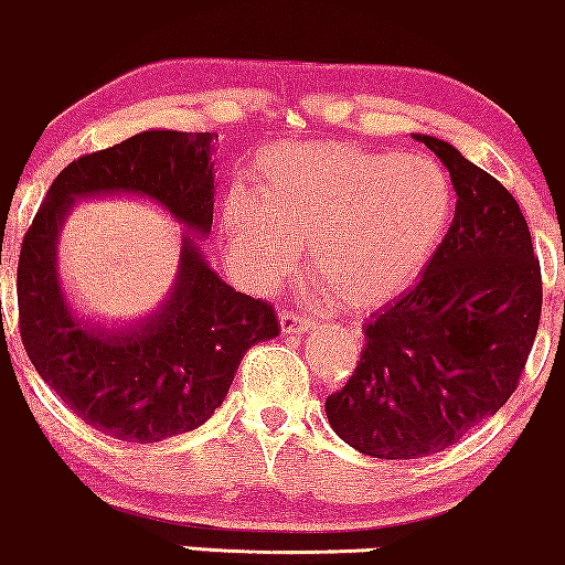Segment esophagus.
Masks as SVG:
<instances>
[{"label":"esophagus","mask_w":565,"mask_h":565,"mask_svg":"<svg viewBox=\"0 0 565 565\" xmlns=\"http://www.w3.org/2000/svg\"><path fill=\"white\" fill-rule=\"evenodd\" d=\"M280 328H282V333H307V331H312L315 322H312V317H303V315H296V312H288V309H282Z\"/></svg>","instance_id":"1"}]
</instances>
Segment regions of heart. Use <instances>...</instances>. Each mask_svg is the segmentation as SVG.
Instances as JSON below:
<instances>
[{"mask_svg": "<svg viewBox=\"0 0 565 565\" xmlns=\"http://www.w3.org/2000/svg\"><path fill=\"white\" fill-rule=\"evenodd\" d=\"M454 183L429 157L320 141L269 149L253 192L221 211L232 262L256 285L282 282L309 245V266L341 307L371 312L408 294L454 221Z\"/></svg>", "mask_w": 565, "mask_h": 565, "instance_id": "obj_1", "label": "heart"}]
</instances>
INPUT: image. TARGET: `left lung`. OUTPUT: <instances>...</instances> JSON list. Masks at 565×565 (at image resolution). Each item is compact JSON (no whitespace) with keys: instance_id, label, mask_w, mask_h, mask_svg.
Segmentation results:
<instances>
[{"instance_id":"left-lung-1","label":"left lung","mask_w":565,"mask_h":565,"mask_svg":"<svg viewBox=\"0 0 565 565\" xmlns=\"http://www.w3.org/2000/svg\"><path fill=\"white\" fill-rule=\"evenodd\" d=\"M459 194L422 280L363 328L350 382L326 401L333 433L376 459L459 443L521 384L542 317V269L510 192L451 143L416 136Z\"/></svg>"}]
</instances>
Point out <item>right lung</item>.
I'll use <instances>...</instances> for the list:
<instances>
[{
  "mask_svg": "<svg viewBox=\"0 0 565 565\" xmlns=\"http://www.w3.org/2000/svg\"><path fill=\"white\" fill-rule=\"evenodd\" d=\"M213 132L146 130L61 170L18 258V328L36 373L82 422L125 443L198 429L224 403L245 352L280 333L275 307L239 294L183 234L173 294L141 326L100 331L74 317L58 280V230L74 200L141 194L186 230L213 224Z\"/></svg>",
  "mask_w": 565,
  "mask_h": 565,
  "instance_id": "add662e5",
  "label": "right lung"
}]
</instances>
